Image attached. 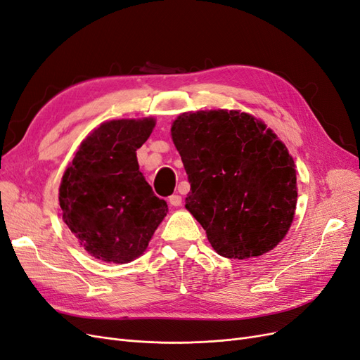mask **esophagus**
Returning <instances> with one entry per match:
<instances>
[{"label":"esophagus","instance_id":"34e87169","mask_svg":"<svg viewBox=\"0 0 360 360\" xmlns=\"http://www.w3.org/2000/svg\"><path fill=\"white\" fill-rule=\"evenodd\" d=\"M168 202H169L172 207H179V205H181L183 200H181V197H180L179 193H172L171 197L168 198Z\"/></svg>","mask_w":360,"mask_h":360}]
</instances>
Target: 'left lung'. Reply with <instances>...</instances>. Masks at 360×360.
Returning <instances> with one entry per match:
<instances>
[{"mask_svg":"<svg viewBox=\"0 0 360 360\" xmlns=\"http://www.w3.org/2000/svg\"><path fill=\"white\" fill-rule=\"evenodd\" d=\"M191 183L186 209L217 254L263 255L285 237L297 202L294 160L278 136L238 111L181 114L171 127Z\"/></svg>","mask_w":360,"mask_h":360,"instance_id":"1","label":"left lung"}]
</instances>
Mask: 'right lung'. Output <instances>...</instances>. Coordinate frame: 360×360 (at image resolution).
<instances>
[{
	"label": "right lung",
	"instance_id": "obj_1",
	"mask_svg": "<svg viewBox=\"0 0 360 360\" xmlns=\"http://www.w3.org/2000/svg\"><path fill=\"white\" fill-rule=\"evenodd\" d=\"M153 127V118L101 124L64 172L63 221L97 259L124 264L138 258L167 216V202L156 197L136 160Z\"/></svg>",
	"mask_w": 360,
	"mask_h": 360
}]
</instances>
